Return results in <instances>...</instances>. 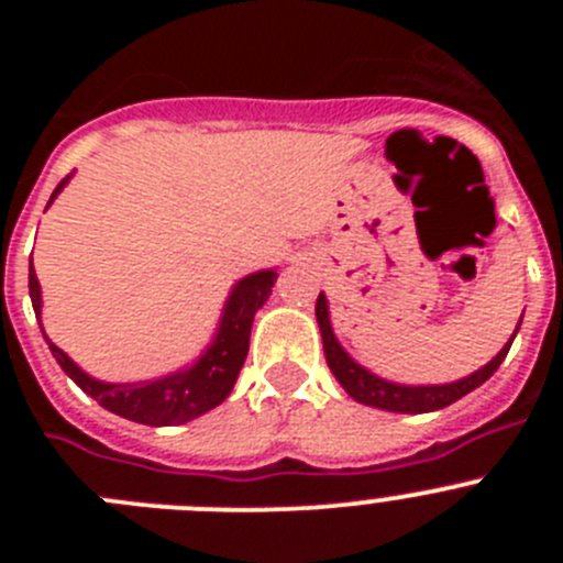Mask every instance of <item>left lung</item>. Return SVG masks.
<instances>
[{"mask_svg":"<svg viewBox=\"0 0 563 563\" xmlns=\"http://www.w3.org/2000/svg\"><path fill=\"white\" fill-rule=\"evenodd\" d=\"M316 318H318V327H321V338H324L327 363H330V369L332 375L338 377V383L346 389V395L355 397L357 402L375 406V409L402 411V415H422V411L445 409V406H451L454 400L465 397L467 391H474L476 386H482L487 377L499 369V363L505 361L507 350H510V343H514L516 332H519V327H516L514 338L507 341L505 350H501L494 361L487 363V366H482V369L474 372V375L462 377V380L445 383V386H397V383L380 380L377 375H372V372H366L363 366H357V363L341 350V343H338L335 335H332L324 292H321L316 301Z\"/></svg>","mask_w":563,"mask_h":563,"instance_id":"1","label":"left lung"}]
</instances>
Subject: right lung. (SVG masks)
Masks as SVG:
<instances>
[{"instance_id": "right-lung-1", "label": "right lung", "mask_w": 563, "mask_h": 563, "mask_svg": "<svg viewBox=\"0 0 563 563\" xmlns=\"http://www.w3.org/2000/svg\"><path fill=\"white\" fill-rule=\"evenodd\" d=\"M64 177L58 188L53 191L49 202L56 200V194L62 191ZM276 282V273L262 271L253 276L242 278L233 287L231 298L225 305V316H222L220 332L217 341L211 343V350L194 363L191 369L177 372V375L161 377V380L148 383H101L84 375L76 363L69 361L58 346L49 343V352L58 361L64 372L87 391L89 397H96L103 409L112 415H121L126 420L143 422V426H180V422L194 420V417L206 415L213 406H220L228 395H231L233 383H236L239 369L247 357V346H251V327L256 310L267 301L271 287ZM30 301L33 310H42V296H38V278L30 265Z\"/></svg>"}]
</instances>
